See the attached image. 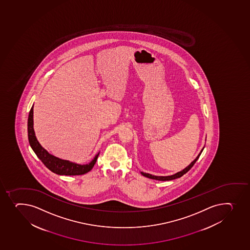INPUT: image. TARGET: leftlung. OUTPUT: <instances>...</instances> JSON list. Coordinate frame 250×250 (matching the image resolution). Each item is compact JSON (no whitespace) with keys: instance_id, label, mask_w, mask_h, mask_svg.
Here are the masks:
<instances>
[{"instance_id":"1","label":"left lung","mask_w":250,"mask_h":250,"mask_svg":"<svg viewBox=\"0 0 250 250\" xmlns=\"http://www.w3.org/2000/svg\"><path fill=\"white\" fill-rule=\"evenodd\" d=\"M204 147L202 148L200 152L198 153V156L196 157L195 159L193 160V162H191L190 164L188 166V167H186L185 169H183L182 170H180L179 172L175 173V174H173L171 175H167V176H158V175H151L149 173H145L143 172V171H140L142 175L145 176V177L149 178V179H152V180H160V181H167V180H175V179H177V178H180L182 176V175H185L186 173L188 172V170H190L191 168L193 167V166L194 165V163L197 162V160L198 159V157H200L201 153L202 152L204 151Z\"/></svg>"}]
</instances>
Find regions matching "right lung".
<instances>
[{"mask_svg":"<svg viewBox=\"0 0 250 250\" xmlns=\"http://www.w3.org/2000/svg\"><path fill=\"white\" fill-rule=\"evenodd\" d=\"M28 137L29 145L31 146L32 149L34 150L37 157L41 160L42 162L51 171L56 173L57 175H80L86 174L93 169V166L95 165L99 155L98 152L88 164L80 165L75 162H70L68 160L61 159L55 157L53 155L50 154L45 148L42 147L35 136V132L34 129V105L32 106L28 115Z\"/></svg>","mask_w":250,"mask_h":250,"instance_id":"add662e5","label":"right lung"}]
</instances>
